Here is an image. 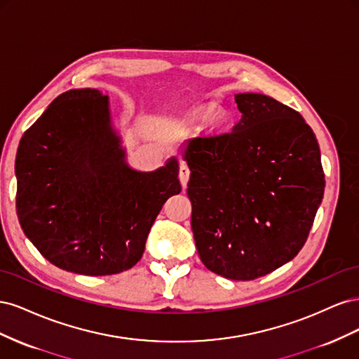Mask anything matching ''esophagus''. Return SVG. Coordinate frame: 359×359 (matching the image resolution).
I'll use <instances>...</instances> for the list:
<instances>
[{"label":"esophagus","instance_id":"obj_1","mask_svg":"<svg viewBox=\"0 0 359 359\" xmlns=\"http://www.w3.org/2000/svg\"><path fill=\"white\" fill-rule=\"evenodd\" d=\"M178 177H180V181H181V186L186 187L187 182H189V177H190V169H189V166L186 165V163L181 161Z\"/></svg>","mask_w":359,"mask_h":359}]
</instances>
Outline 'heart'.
<instances>
[{"label":"heart","instance_id":"1","mask_svg":"<svg viewBox=\"0 0 359 359\" xmlns=\"http://www.w3.org/2000/svg\"><path fill=\"white\" fill-rule=\"evenodd\" d=\"M219 106L214 103H206L201 104L190 112V119L196 123H208L212 118L211 127H212V133L214 135H224L231 130L232 127V119L227 114L219 112Z\"/></svg>","mask_w":359,"mask_h":359}]
</instances>
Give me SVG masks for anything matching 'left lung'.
Returning a JSON list of instances; mask_svg holds the SVG:
<instances>
[{
    "mask_svg": "<svg viewBox=\"0 0 359 359\" xmlns=\"http://www.w3.org/2000/svg\"><path fill=\"white\" fill-rule=\"evenodd\" d=\"M243 114L231 133L182 145L191 231L202 264L231 280L273 273L306 244L323 199L318 139L273 97L235 95Z\"/></svg>",
    "mask_w": 359,
    "mask_h": 359,
    "instance_id": "8db88e82",
    "label": "left lung"
}]
</instances>
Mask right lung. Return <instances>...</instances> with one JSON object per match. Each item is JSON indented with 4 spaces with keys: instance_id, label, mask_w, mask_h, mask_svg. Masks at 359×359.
I'll return each mask as SVG.
<instances>
[{
    "instance_id": "right-lung-1",
    "label": "right lung",
    "mask_w": 359,
    "mask_h": 359,
    "mask_svg": "<svg viewBox=\"0 0 359 359\" xmlns=\"http://www.w3.org/2000/svg\"><path fill=\"white\" fill-rule=\"evenodd\" d=\"M99 90L58 95L20 139L16 211L50 264L82 276L135 266L165 203L181 191L178 160L153 172L128 166Z\"/></svg>"
}]
</instances>
